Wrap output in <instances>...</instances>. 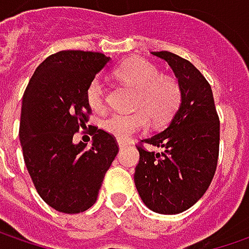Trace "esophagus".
Segmentation results:
<instances>
[{"label": "esophagus", "instance_id": "esophagus-1", "mask_svg": "<svg viewBox=\"0 0 249 249\" xmlns=\"http://www.w3.org/2000/svg\"><path fill=\"white\" fill-rule=\"evenodd\" d=\"M118 144H119L120 148H123V147H126V145H127V142H126V141H123V140H118Z\"/></svg>", "mask_w": 249, "mask_h": 249}]
</instances>
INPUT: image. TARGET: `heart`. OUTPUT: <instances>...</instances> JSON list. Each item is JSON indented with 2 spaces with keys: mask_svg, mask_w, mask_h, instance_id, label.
Masks as SVG:
<instances>
[{
  "mask_svg": "<svg viewBox=\"0 0 249 249\" xmlns=\"http://www.w3.org/2000/svg\"><path fill=\"white\" fill-rule=\"evenodd\" d=\"M120 82L137 90L134 113H112L101 122L102 129L119 140L141 131L147 126V118L154 126H163L176 113L183 89L175 76L160 74L154 65L141 58H130L113 71ZM105 84L101 77H94L86 87V101L92 110L105 107Z\"/></svg>",
  "mask_w": 249,
  "mask_h": 249,
  "instance_id": "1",
  "label": "heart"
}]
</instances>
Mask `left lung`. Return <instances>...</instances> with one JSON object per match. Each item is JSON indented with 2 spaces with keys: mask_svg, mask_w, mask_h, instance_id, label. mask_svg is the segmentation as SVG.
<instances>
[{
  "mask_svg": "<svg viewBox=\"0 0 249 249\" xmlns=\"http://www.w3.org/2000/svg\"><path fill=\"white\" fill-rule=\"evenodd\" d=\"M165 59L183 89L180 108L163 131L141 140L134 183L142 202L162 215H176L191 208L213 180L220 122L215 100L204 74L176 53H152ZM144 143L161 148L148 151Z\"/></svg>",
  "mask_w": 249,
  "mask_h": 249,
  "instance_id": "1",
  "label": "left lung"
}]
</instances>
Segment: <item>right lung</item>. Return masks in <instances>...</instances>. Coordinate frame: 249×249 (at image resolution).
<instances>
[{
  "label": "right lung",
  "mask_w": 249,
  "mask_h": 249,
  "mask_svg": "<svg viewBox=\"0 0 249 249\" xmlns=\"http://www.w3.org/2000/svg\"><path fill=\"white\" fill-rule=\"evenodd\" d=\"M110 58L91 51H59L38 65L22 101L19 139L33 184L44 202L62 213L95 204L119 145L113 136L89 127L92 144H73L91 108L86 87Z\"/></svg>",
  "instance_id": "obj_1"
}]
</instances>
